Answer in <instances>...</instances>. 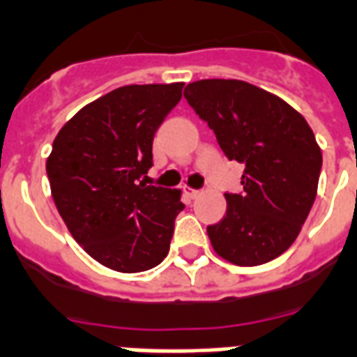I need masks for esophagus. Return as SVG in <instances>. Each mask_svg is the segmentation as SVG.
Instances as JSON below:
<instances>
[{"instance_id": "34e87169", "label": "esophagus", "mask_w": 357, "mask_h": 357, "mask_svg": "<svg viewBox=\"0 0 357 357\" xmlns=\"http://www.w3.org/2000/svg\"><path fill=\"white\" fill-rule=\"evenodd\" d=\"M183 192H185V195H187V197H189V198H197V197H200V190H197V189H190V187H185Z\"/></svg>"}]
</instances>
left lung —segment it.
I'll return each instance as SVG.
<instances>
[{
  "label": "left lung",
  "mask_w": 357,
  "mask_h": 357,
  "mask_svg": "<svg viewBox=\"0 0 357 357\" xmlns=\"http://www.w3.org/2000/svg\"><path fill=\"white\" fill-rule=\"evenodd\" d=\"M183 95L228 159L245 165L243 192L225 195V219L208 227L213 251L236 266L281 257L317 198L322 151L312 129L287 100L249 82L198 80Z\"/></svg>",
  "instance_id": "1"
}]
</instances>
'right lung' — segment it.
<instances>
[{
    "label": "right lung",
    "mask_w": 357,
    "mask_h": 357,
    "mask_svg": "<svg viewBox=\"0 0 357 357\" xmlns=\"http://www.w3.org/2000/svg\"><path fill=\"white\" fill-rule=\"evenodd\" d=\"M183 82L123 86L61 127L46 159L54 204L89 257L119 273L155 268L170 249L181 190L146 185L153 136Z\"/></svg>",
    "instance_id": "add662e5"
}]
</instances>
